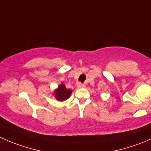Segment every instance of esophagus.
Masks as SVG:
<instances>
[{
	"mask_svg": "<svg viewBox=\"0 0 151 151\" xmlns=\"http://www.w3.org/2000/svg\"><path fill=\"white\" fill-rule=\"evenodd\" d=\"M77 87H78V88H84L85 85L83 84V83H80V82H78V83H77Z\"/></svg>",
	"mask_w": 151,
	"mask_h": 151,
	"instance_id": "34e87169",
	"label": "esophagus"
}]
</instances>
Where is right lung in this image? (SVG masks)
Returning <instances> with one entry per match:
<instances>
[{
    "label": "right lung",
    "mask_w": 151,
    "mask_h": 151,
    "mask_svg": "<svg viewBox=\"0 0 151 151\" xmlns=\"http://www.w3.org/2000/svg\"><path fill=\"white\" fill-rule=\"evenodd\" d=\"M72 91L70 89H67L66 87L63 83L58 86V88L55 91V97L57 100L64 101L68 99L70 96Z\"/></svg>",
    "instance_id": "add662e5"
}]
</instances>
